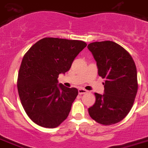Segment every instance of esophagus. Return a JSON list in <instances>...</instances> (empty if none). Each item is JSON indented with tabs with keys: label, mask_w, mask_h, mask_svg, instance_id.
Masks as SVG:
<instances>
[{
	"label": "esophagus",
	"mask_w": 148,
	"mask_h": 148,
	"mask_svg": "<svg viewBox=\"0 0 148 148\" xmlns=\"http://www.w3.org/2000/svg\"><path fill=\"white\" fill-rule=\"evenodd\" d=\"M78 92L79 95H84L87 92V90H84V89H82V88H79L78 90Z\"/></svg>",
	"instance_id": "esophagus-1"
}]
</instances>
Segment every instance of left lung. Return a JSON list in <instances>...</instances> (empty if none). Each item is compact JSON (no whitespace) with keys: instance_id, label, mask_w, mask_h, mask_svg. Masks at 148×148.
<instances>
[{"instance_id":"obj_1","label":"left lung","mask_w":148,"mask_h":148,"mask_svg":"<svg viewBox=\"0 0 148 148\" xmlns=\"http://www.w3.org/2000/svg\"><path fill=\"white\" fill-rule=\"evenodd\" d=\"M97 62L98 75L105 79L104 94L95 92V103L88 108L90 117L103 125L124 119L134 104L138 89L137 69L132 57L113 41L90 43L87 46Z\"/></svg>"}]
</instances>
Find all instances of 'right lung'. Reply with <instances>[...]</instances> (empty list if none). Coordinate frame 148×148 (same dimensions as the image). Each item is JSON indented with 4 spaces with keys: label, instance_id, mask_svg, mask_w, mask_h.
I'll return each mask as SVG.
<instances>
[{
    "label": "right lung",
    "instance_id": "add662e5",
    "mask_svg": "<svg viewBox=\"0 0 148 148\" xmlns=\"http://www.w3.org/2000/svg\"><path fill=\"white\" fill-rule=\"evenodd\" d=\"M86 46L81 40L45 38L24 54L17 88L26 114L36 124L56 128L68 117L78 90L58 85V75L70 69Z\"/></svg>",
    "mask_w": 148,
    "mask_h": 148
}]
</instances>
